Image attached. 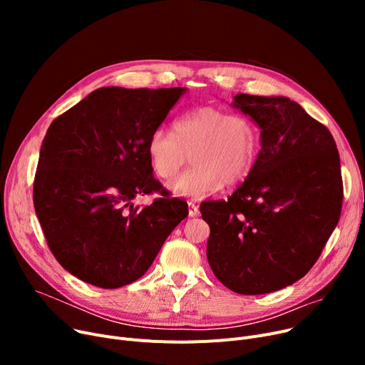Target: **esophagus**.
<instances>
[{"mask_svg":"<svg viewBox=\"0 0 365 365\" xmlns=\"http://www.w3.org/2000/svg\"><path fill=\"white\" fill-rule=\"evenodd\" d=\"M187 208H189V217H197L200 215L198 205L194 201H187Z\"/></svg>","mask_w":365,"mask_h":365,"instance_id":"obj_1","label":"esophagus"}]
</instances>
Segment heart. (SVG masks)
I'll use <instances>...</instances> for the list:
<instances>
[{
    "mask_svg": "<svg viewBox=\"0 0 365 365\" xmlns=\"http://www.w3.org/2000/svg\"><path fill=\"white\" fill-rule=\"evenodd\" d=\"M260 150L257 125L245 115L201 106L175 123V133L152 131L148 155L163 179L176 175L190 153L192 167L168 183L178 197L202 198L225 186L241 183L250 175Z\"/></svg>",
    "mask_w": 365,
    "mask_h": 365,
    "instance_id": "heart-1",
    "label": "heart"
}]
</instances>
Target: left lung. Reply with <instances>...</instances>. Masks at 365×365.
Wrapping results in <instances>:
<instances>
[{
    "label": "left lung",
    "mask_w": 365,
    "mask_h": 365,
    "mask_svg": "<svg viewBox=\"0 0 365 365\" xmlns=\"http://www.w3.org/2000/svg\"><path fill=\"white\" fill-rule=\"evenodd\" d=\"M232 106L260 128V150L226 201H204L207 260L240 294L285 289L309 272L337 226L343 185L327 127L284 96L237 94Z\"/></svg>",
    "instance_id": "obj_1"
}]
</instances>
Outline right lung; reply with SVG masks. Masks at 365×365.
<instances>
[{
	"instance_id": "add662e5",
	"label": "right lung",
	"mask_w": 365,
	"mask_h": 365,
	"mask_svg": "<svg viewBox=\"0 0 365 365\" xmlns=\"http://www.w3.org/2000/svg\"><path fill=\"white\" fill-rule=\"evenodd\" d=\"M186 90L102 87L48 127L34 207L51 253L73 277L101 289L131 284L187 216L179 198L133 204L161 189L148 140Z\"/></svg>"
}]
</instances>
